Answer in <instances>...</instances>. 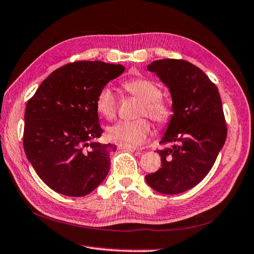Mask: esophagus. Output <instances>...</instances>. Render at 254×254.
<instances>
[{
  "mask_svg": "<svg viewBox=\"0 0 254 254\" xmlns=\"http://www.w3.org/2000/svg\"><path fill=\"white\" fill-rule=\"evenodd\" d=\"M118 148L119 149H127V150H136L137 148L136 147H133V146H128L126 144H118Z\"/></svg>",
  "mask_w": 254,
  "mask_h": 254,
  "instance_id": "esophagus-1",
  "label": "esophagus"
}]
</instances>
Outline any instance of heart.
Returning <instances> with one entry per match:
<instances>
[{
  "label": "heart",
  "instance_id": "heart-1",
  "mask_svg": "<svg viewBox=\"0 0 254 254\" xmlns=\"http://www.w3.org/2000/svg\"><path fill=\"white\" fill-rule=\"evenodd\" d=\"M128 94L141 100L137 116H147L159 126H164L171 120L173 111L164 100L162 91L156 82L137 78L123 83ZM95 106L97 113L107 120H113L117 116V98L109 87H104L96 97ZM151 134V125L145 118L133 121H120L108 128V136L111 140L120 144L136 147L144 144Z\"/></svg>",
  "mask_w": 254,
  "mask_h": 254
}]
</instances>
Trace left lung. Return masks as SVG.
I'll return each instance as SVG.
<instances>
[{
  "label": "left lung",
  "instance_id": "obj_1",
  "mask_svg": "<svg viewBox=\"0 0 254 254\" xmlns=\"http://www.w3.org/2000/svg\"><path fill=\"white\" fill-rule=\"evenodd\" d=\"M147 69L170 88L174 115L161 140L171 147L157 150L161 168L145 179L158 192L180 193L204 179L225 144L221 96L207 74L190 62L167 58L152 62Z\"/></svg>",
  "mask_w": 254,
  "mask_h": 254
}]
</instances>
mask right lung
<instances>
[{"label": "right lung", "instance_id": "obj_1", "mask_svg": "<svg viewBox=\"0 0 254 254\" xmlns=\"http://www.w3.org/2000/svg\"><path fill=\"white\" fill-rule=\"evenodd\" d=\"M123 71L121 64L81 61L56 69L28 100L23 149L53 190L82 197L102 183L116 145L100 144L95 106L99 91Z\"/></svg>", "mask_w": 254, "mask_h": 254}]
</instances>
